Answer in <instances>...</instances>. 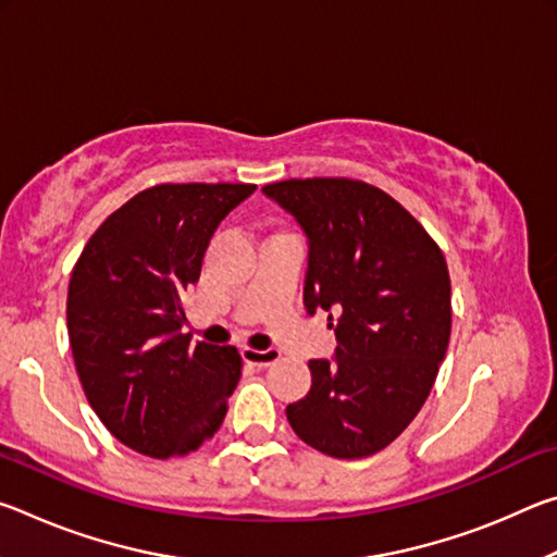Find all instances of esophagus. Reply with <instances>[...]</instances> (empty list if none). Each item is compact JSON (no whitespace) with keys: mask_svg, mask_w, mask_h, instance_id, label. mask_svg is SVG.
Wrapping results in <instances>:
<instances>
[{"mask_svg":"<svg viewBox=\"0 0 557 557\" xmlns=\"http://www.w3.org/2000/svg\"><path fill=\"white\" fill-rule=\"evenodd\" d=\"M243 361L250 366H258V369H270L280 361V351L275 348H265V351H258V348H243Z\"/></svg>","mask_w":557,"mask_h":557,"instance_id":"obj_1","label":"esophagus"}]
</instances>
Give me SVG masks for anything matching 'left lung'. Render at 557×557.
Instances as JSON below:
<instances>
[{
  "label": "left lung",
  "instance_id": "obj_1",
  "mask_svg": "<svg viewBox=\"0 0 557 557\" xmlns=\"http://www.w3.org/2000/svg\"><path fill=\"white\" fill-rule=\"evenodd\" d=\"M262 194L305 231V307L329 312L338 342L334 361H309L312 388L287 405L289 425L329 457H371L420 412L447 354L445 256L393 196L366 182L287 178Z\"/></svg>",
  "mask_w": 557,
  "mask_h": 557
}]
</instances>
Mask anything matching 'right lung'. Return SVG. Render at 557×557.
Segmentation results:
<instances>
[{
    "mask_svg": "<svg viewBox=\"0 0 557 557\" xmlns=\"http://www.w3.org/2000/svg\"><path fill=\"white\" fill-rule=\"evenodd\" d=\"M256 184H159L120 206L75 262L65 317L90 408L122 445L166 459L215 435L240 381L235 346L191 344L184 295L213 231Z\"/></svg>",
    "mask_w": 557,
    "mask_h": 557,
    "instance_id": "1",
    "label": "right lung"
}]
</instances>
